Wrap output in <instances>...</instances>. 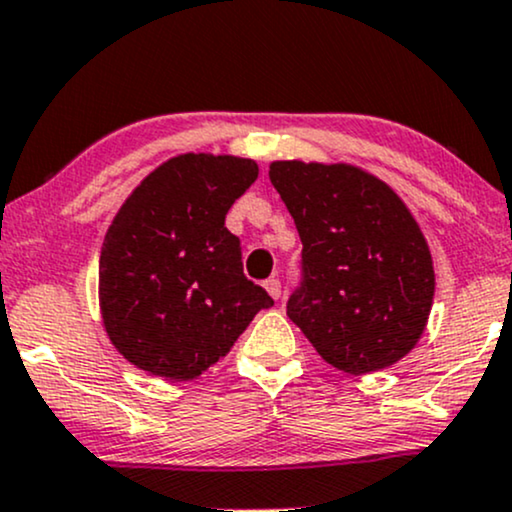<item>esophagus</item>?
I'll return each instance as SVG.
<instances>
[{
	"mask_svg": "<svg viewBox=\"0 0 512 512\" xmlns=\"http://www.w3.org/2000/svg\"><path fill=\"white\" fill-rule=\"evenodd\" d=\"M263 287H266L270 297H273V299H280L282 287H280V280H278V278H270V280H266V282H263Z\"/></svg>",
	"mask_w": 512,
	"mask_h": 512,
	"instance_id": "1",
	"label": "esophagus"
}]
</instances>
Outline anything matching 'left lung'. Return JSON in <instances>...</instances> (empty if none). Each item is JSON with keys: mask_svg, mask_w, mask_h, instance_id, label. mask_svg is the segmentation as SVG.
Returning a JSON list of instances; mask_svg holds the SVG:
<instances>
[{"mask_svg": "<svg viewBox=\"0 0 512 512\" xmlns=\"http://www.w3.org/2000/svg\"><path fill=\"white\" fill-rule=\"evenodd\" d=\"M270 182L302 239V282L287 316L345 374L400 362L434 304V261L417 220L374 174L278 160Z\"/></svg>", "mask_w": 512, "mask_h": 512, "instance_id": "8db88e82", "label": "left lung"}]
</instances>
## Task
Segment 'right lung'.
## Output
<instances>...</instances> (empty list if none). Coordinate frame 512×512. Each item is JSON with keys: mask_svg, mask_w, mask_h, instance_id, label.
<instances>
[{"mask_svg": "<svg viewBox=\"0 0 512 512\" xmlns=\"http://www.w3.org/2000/svg\"><path fill=\"white\" fill-rule=\"evenodd\" d=\"M256 177L254 160L177 155L114 215L100 254L102 323L138 369L170 381L201 376L273 306L244 275L242 244L225 227Z\"/></svg>", "mask_w": 512, "mask_h": 512, "instance_id": "obj_1", "label": "right lung"}]
</instances>
